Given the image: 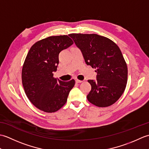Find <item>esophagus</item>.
Listing matches in <instances>:
<instances>
[{
	"label": "esophagus",
	"mask_w": 149,
	"mask_h": 149,
	"mask_svg": "<svg viewBox=\"0 0 149 149\" xmlns=\"http://www.w3.org/2000/svg\"><path fill=\"white\" fill-rule=\"evenodd\" d=\"M75 82H76V83H82V82H83V81H81V80H79V79H75Z\"/></svg>",
	"instance_id": "1"
}]
</instances>
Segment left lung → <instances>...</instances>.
Here are the masks:
<instances>
[{
	"label": "left lung",
	"mask_w": 149,
	"mask_h": 149,
	"mask_svg": "<svg viewBox=\"0 0 149 149\" xmlns=\"http://www.w3.org/2000/svg\"><path fill=\"white\" fill-rule=\"evenodd\" d=\"M81 50L88 65L95 68L96 80H88L91 89L87 99L93 105L104 107L122 96L127 82V66L118 46L96 34H70Z\"/></svg>",
	"instance_id": "obj_1"
}]
</instances>
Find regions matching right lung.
Masks as SVG:
<instances>
[{
    "label": "right lung",
    "instance_id": "1",
    "mask_svg": "<svg viewBox=\"0 0 149 149\" xmlns=\"http://www.w3.org/2000/svg\"><path fill=\"white\" fill-rule=\"evenodd\" d=\"M73 43L67 35L49 36L36 42L27 53L22 70V84L31 102L44 112L61 109L74 86V79L65 82L53 77L59 54Z\"/></svg>",
    "mask_w": 149,
    "mask_h": 149
}]
</instances>
